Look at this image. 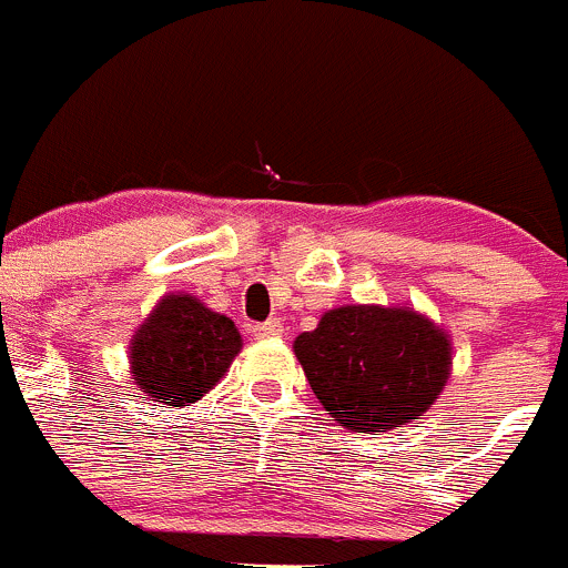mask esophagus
<instances>
[{
    "mask_svg": "<svg viewBox=\"0 0 568 568\" xmlns=\"http://www.w3.org/2000/svg\"><path fill=\"white\" fill-rule=\"evenodd\" d=\"M252 333L257 338H277L283 336V325H280V320H268L260 322V325H252Z\"/></svg>",
    "mask_w": 568,
    "mask_h": 568,
    "instance_id": "34e87169",
    "label": "esophagus"
}]
</instances>
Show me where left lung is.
Listing matches in <instances>:
<instances>
[{
    "label": "left lung",
    "instance_id": "1",
    "mask_svg": "<svg viewBox=\"0 0 568 568\" xmlns=\"http://www.w3.org/2000/svg\"><path fill=\"white\" fill-rule=\"evenodd\" d=\"M294 353L327 415L364 434L417 420L452 375V338L412 308H333Z\"/></svg>",
    "mask_w": 568,
    "mask_h": 568
}]
</instances>
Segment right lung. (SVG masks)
Returning <instances> with one entry per match:
<instances>
[{"label": "right lung", "instance_id": "add662e5", "mask_svg": "<svg viewBox=\"0 0 568 568\" xmlns=\"http://www.w3.org/2000/svg\"><path fill=\"white\" fill-rule=\"evenodd\" d=\"M241 347L230 316L190 294H171L131 338V373L156 404L190 406L224 378Z\"/></svg>", "mask_w": 568, "mask_h": 568}]
</instances>
